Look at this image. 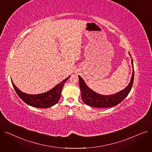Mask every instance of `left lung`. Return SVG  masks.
I'll use <instances>...</instances> for the list:
<instances>
[{"instance_id":"1","label":"left lung","mask_w":152,"mask_h":152,"mask_svg":"<svg viewBox=\"0 0 152 152\" xmlns=\"http://www.w3.org/2000/svg\"><path fill=\"white\" fill-rule=\"evenodd\" d=\"M129 54L131 57L129 53ZM131 63L133 69L130 83L123 90L114 94L104 95L94 92L87 86L83 79L80 76H78L79 88L81 89V97L84 103L87 105L95 108L113 107L121 103L127 96L132 87L134 77L132 59L131 60Z\"/></svg>"}]
</instances>
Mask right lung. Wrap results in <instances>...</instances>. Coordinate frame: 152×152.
<instances>
[{
    "mask_svg": "<svg viewBox=\"0 0 152 152\" xmlns=\"http://www.w3.org/2000/svg\"><path fill=\"white\" fill-rule=\"evenodd\" d=\"M69 77L70 76L64 79L57 86H55L51 90L39 94H28L23 92L14 84L12 80V83L20 98L28 105L37 108H47L51 107L55 105L56 103H57L60 99L64 84Z\"/></svg>",
    "mask_w": 152,
    "mask_h": 152,
    "instance_id": "1",
    "label": "right lung"
}]
</instances>
